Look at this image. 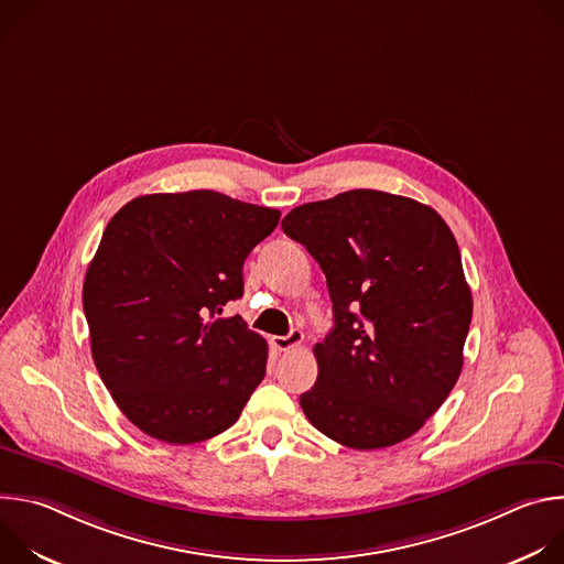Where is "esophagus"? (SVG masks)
<instances>
[{"label":"esophagus","instance_id":"1","mask_svg":"<svg viewBox=\"0 0 564 564\" xmlns=\"http://www.w3.org/2000/svg\"><path fill=\"white\" fill-rule=\"evenodd\" d=\"M303 333L299 330V328H294V330H290V335H285V337H272V346L276 348V350H281V352H285V350H292V348H299L301 344H303Z\"/></svg>","mask_w":564,"mask_h":564}]
</instances>
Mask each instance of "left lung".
I'll list each match as a JSON object with an SVG mask.
<instances>
[{
  "label": "left lung",
  "mask_w": 564,
  "mask_h": 564,
  "mask_svg": "<svg viewBox=\"0 0 564 564\" xmlns=\"http://www.w3.org/2000/svg\"><path fill=\"white\" fill-rule=\"evenodd\" d=\"M281 227L324 270L335 312L305 417L357 451L409 440L464 364L473 299L453 231L433 207L377 189L299 205Z\"/></svg>",
  "instance_id": "8db88e82"
}]
</instances>
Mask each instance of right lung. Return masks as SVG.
<instances>
[{"label": "right lung", "instance_id": "obj_1", "mask_svg": "<svg viewBox=\"0 0 564 564\" xmlns=\"http://www.w3.org/2000/svg\"><path fill=\"white\" fill-rule=\"evenodd\" d=\"M281 212L196 189L149 194L107 225L83 303L96 368L124 417L153 440L227 431L265 377L268 344L240 316L248 254Z\"/></svg>", "mask_w": 564, "mask_h": 564}]
</instances>
